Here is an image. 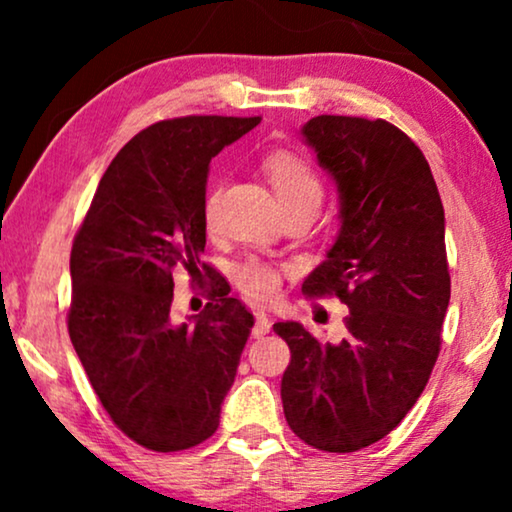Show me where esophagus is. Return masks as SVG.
I'll list each match as a JSON object with an SVG mask.
<instances>
[{
    "instance_id": "34e87169",
    "label": "esophagus",
    "mask_w": 512,
    "mask_h": 512,
    "mask_svg": "<svg viewBox=\"0 0 512 512\" xmlns=\"http://www.w3.org/2000/svg\"><path fill=\"white\" fill-rule=\"evenodd\" d=\"M270 326H272V321L268 314L256 312V324H254V328H251V335H254V338H263L265 333H270Z\"/></svg>"
}]
</instances>
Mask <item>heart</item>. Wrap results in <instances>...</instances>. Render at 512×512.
I'll return each mask as SVG.
<instances>
[{
    "instance_id": "1",
    "label": "heart",
    "mask_w": 512,
    "mask_h": 512,
    "mask_svg": "<svg viewBox=\"0 0 512 512\" xmlns=\"http://www.w3.org/2000/svg\"><path fill=\"white\" fill-rule=\"evenodd\" d=\"M263 167L282 207L293 205V202H321V181L303 158L279 151L265 158ZM219 193V186H214L205 198V221L209 226L216 221ZM235 282L244 296H249L251 300H270L272 296H277L282 275L270 263L249 258V261L235 268Z\"/></svg>"
}]
</instances>
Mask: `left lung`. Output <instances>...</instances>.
<instances>
[{
	"label": "left lung",
	"mask_w": 512,
	"mask_h": 512,
	"mask_svg": "<svg viewBox=\"0 0 512 512\" xmlns=\"http://www.w3.org/2000/svg\"><path fill=\"white\" fill-rule=\"evenodd\" d=\"M305 142L340 193V235L305 279L310 298L349 307L347 335L321 342L277 321L291 431L324 452H356L394 431L429 382L450 305L445 212L419 146L389 121L317 116Z\"/></svg>",
	"instance_id": "left-lung-1"
}]
</instances>
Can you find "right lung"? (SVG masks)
Wrapping results in <instances>:
<instances>
[{
  "instance_id": "right-lung-1",
  "label": "right lung",
  "mask_w": 512,
  "mask_h": 512,
  "mask_svg": "<svg viewBox=\"0 0 512 512\" xmlns=\"http://www.w3.org/2000/svg\"><path fill=\"white\" fill-rule=\"evenodd\" d=\"M261 116L158 121L116 153L74 237L67 328L111 422L153 452L200 445L219 429L254 314L202 261L209 160ZM213 279L191 325L169 317L173 272Z\"/></svg>"
}]
</instances>
